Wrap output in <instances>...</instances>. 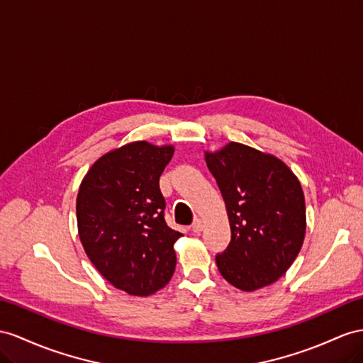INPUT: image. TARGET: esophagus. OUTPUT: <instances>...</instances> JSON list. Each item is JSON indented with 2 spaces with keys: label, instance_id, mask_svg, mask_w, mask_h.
<instances>
[{
  "label": "esophagus",
  "instance_id": "obj_1",
  "mask_svg": "<svg viewBox=\"0 0 363 363\" xmlns=\"http://www.w3.org/2000/svg\"><path fill=\"white\" fill-rule=\"evenodd\" d=\"M202 228H203V222H202V219H196V220L193 222L191 230L194 231V233H199V231H202Z\"/></svg>",
  "mask_w": 363,
  "mask_h": 363
}]
</instances>
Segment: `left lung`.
<instances>
[{
  "label": "left lung",
  "mask_w": 363,
  "mask_h": 363,
  "mask_svg": "<svg viewBox=\"0 0 363 363\" xmlns=\"http://www.w3.org/2000/svg\"><path fill=\"white\" fill-rule=\"evenodd\" d=\"M225 201L231 240L216 265L228 284L255 291L276 282L299 255L306 228L299 179L279 157L230 143L206 152Z\"/></svg>",
  "instance_id": "left-lung-1"
}]
</instances>
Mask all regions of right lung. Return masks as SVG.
Wrapping results in <instances>:
<instances>
[{
	"label": "right lung",
	"instance_id": "add662e5",
	"mask_svg": "<svg viewBox=\"0 0 363 363\" xmlns=\"http://www.w3.org/2000/svg\"><path fill=\"white\" fill-rule=\"evenodd\" d=\"M173 145L136 141L115 148L90 167L77 198L78 233L96 270L115 288L148 296L174 273V242L167 225L160 176Z\"/></svg>",
	"mask_w": 363,
	"mask_h": 363
}]
</instances>
